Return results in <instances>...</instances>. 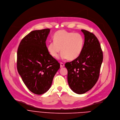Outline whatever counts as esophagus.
I'll list each match as a JSON object with an SVG mask.
<instances>
[{"label":"esophagus","instance_id":"34e87169","mask_svg":"<svg viewBox=\"0 0 120 120\" xmlns=\"http://www.w3.org/2000/svg\"><path fill=\"white\" fill-rule=\"evenodd\" d=\"M64 64L63 63L61 62L60 63V67H64Z\"/></svg>","mask_w":120,"mask_h":120}]
</instances>
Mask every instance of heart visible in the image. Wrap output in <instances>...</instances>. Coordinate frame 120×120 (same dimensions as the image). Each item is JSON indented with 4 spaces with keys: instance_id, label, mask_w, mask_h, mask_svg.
Returning a JSON list of instances; mask_svg holds the SVG:
<instances>
[{
    "instance_id": "heart-1",
    "label": "heart",
    "mask_w": 120,
    "mask_h": 120,
    "mask_svg": "<svg viewBox=\"0 0 120 120\" xmlns=\"http://www.w3.org/2000/svg\"><path fill=\"white\" fill-rule=\"evenodd\" d=\"M53 39L54 42L47 45L48 51L53 57L57 58L61 51L63 58L73 60L81 53L84 39L79 33L59 30L54 34Z\"/></svg>"
}]
</instances>
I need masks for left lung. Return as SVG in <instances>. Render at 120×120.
I'll use <instances>...</instances> for the list:
<instances>
[{
  "mask_svg": "<svg viewBox=\"0 0 120 120\" xmlns=\"http://www.w3.org/2000/svg\"><path fill=\"white\" fill-rule=\"evenodd\" d=\"M82 31L85 41L81 53L77 58L65 64L69 85L78 94L86 93L96 84L103 59V52L96 36L88 30Z\"/></svg>",
  "mask_w": 120,
  "mask_h": 120,
  "instance_id": "1",
  "label": "left lung"
}]
</instances>
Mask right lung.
<instances>
[{
	"instance_id": "add662e5",
	"label": "right lung",
	"mask_w": 120,
	"mask_h": 120,
	"mask_svg": "<svg viewBox=\"0 0 120 120\" xmlns=\"http://www.w3.org/2000/svg\"><path fill=\"white\" fill-rule=\"evenodd\" d=\"M49 29L31 31L21 41L17 50V69L32 93L41 95L50 88L60 64L49 53L46 41Z\"/></svg>"
}]
</instances>
